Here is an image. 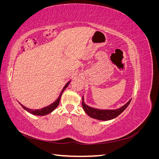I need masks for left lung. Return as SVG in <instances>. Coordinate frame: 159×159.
<instances>
[{
    "label": "left lung",
    "instance_id": "1",
    "mask_svg": "<svg viewBox=\"0 0 159 159\" xmlns=\"http://www.w3.org/2000/svg\"><path fill=\"white\" fill-rule=\"evenodd\" d=\"M131 99H130L129 102L125 104L123 106L120 107L117 109H99L91 107L84 103V97L82 98V107L84 109L85 112L87 113L89 116L91 118L96 119L98 120H102V121H108V120L113 119L121 114L123 111L125 109L128 105L131 102Z\"/></svg>",
    "mask_w": 159,
    "mask_h": 159
}]
</instances>
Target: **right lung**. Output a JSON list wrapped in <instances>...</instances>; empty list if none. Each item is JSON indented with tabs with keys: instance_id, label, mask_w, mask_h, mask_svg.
Instances as JSON below:
<instances>
[{
	"instance_id": "obj_1",
	"label": "right lung",
	"mask_w": 159,
	"mask_h": 159,
	"mask_svg": "<svg viewBox=\"0 0 159 159\" xmlns=\"http://www.w3.org/2000/svg\"><path fill=\"white\" fill-rule=\"evenodd\" d=\"M70 81H69V82H68V83H67V84H66V85L64 87L63 89H62V91H61V93H60V96H59V98L57 99V100H56L54 103L50 104V105H48V106H47V107H44V108L40 109H28V108L26 107L25 106H24L23 105H22V104H20H20L21 105V106H22L24 109H25L26 111H27L28 112L32 114V115H42H42H47V114H49V113H50L51 112H52L53 111H54L57 106H58V105H59V103H60V98H61V94H62V93L64 92V91L66 89V88L68 87V85L70 84Z\"/></svg>"
}]
</instances>
